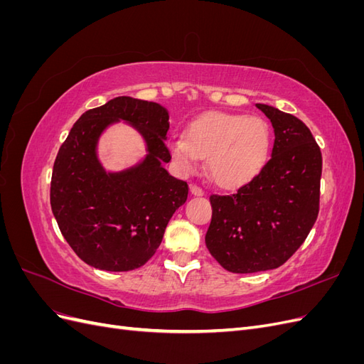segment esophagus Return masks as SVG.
<instances>
[{"mask_svg": "<svg viewBox=\"0 0 364 364\" xmlns=\"http://www.w3.org/2000/svg\"><path fill=\"white\" fill-rule=\"evenodd\" d=\"M190 191H191L193 196H203L205 194V191L200 188L199 185H191L190 186Z\"/></svg>", "mask_w": 364, "mask_h": 364, "instance_id": "34e87169", "label": "esophagus"}]
</instances>
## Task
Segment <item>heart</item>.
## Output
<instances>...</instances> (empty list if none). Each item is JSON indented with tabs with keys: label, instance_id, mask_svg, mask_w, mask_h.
I'll return each instance as SVG.
<instances>
[{
	"label": "heart",
	"instance_id": "b5f03b06",
	"mask_svg": "<svg viewBox=\"0 0 364 364\" xmlns=\"http://www.w3.org/2000/svg\"><path fill=\"white\" fill-rule=\"evenodd\" d=\"M272 134L259 117L240 114H208L197 118L171 141V155L185 170H194L208 159L213 181L235 188L252 181L269 159Z\"/></svg>",
	"mask_w": 364,
	"mask_h": 364
}]
</instances>
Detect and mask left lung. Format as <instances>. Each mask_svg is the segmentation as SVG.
Returning <instances> with one entry per match:
<instances>
[{
  "label": "left lung",
  "mask_w": 364,
  "mask_h": 364,
  "mask_svg": "<svg viewBox=\"0 0 364 364\" xmlns=\"http://www.w3.org/2000/svg\"><path fill=\"white\" fill-rule=\"evenodd\" d=\"M272 121V158L232 194L209 197L213 218L205 243L232 273L277 269L302 246L318 214L322 153L299 118L257 105Z\"/></svg>",
  "instance_id": "obj_1"
}]
</instances>
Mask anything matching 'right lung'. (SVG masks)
<instances>
[{
    "label": "right lung",
    "instance_id": "right-lung-1",
    "mask_svg": "<svg viewBox=\"0 0 364 364\" xmlns=\"http://www.w3.org/2000/svg\"><path fill=\"white\" fill-rule=\"evenodd\" d=\"M168 111L158 103L117 97L75 121L54 161L50 203L60 232L90 266L107 272L138 269L155 255L165 228L188 197V183L168 174L165 146ZM123 119L146 139L149 155L136 168L106 173L96 142Z\"/></svg>",
    "mask_w": 364,
    "mask_h": 364
}]
</instances>
